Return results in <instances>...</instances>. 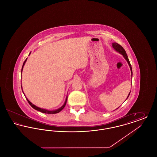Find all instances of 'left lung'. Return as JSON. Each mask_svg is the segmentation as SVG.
Wrapping results in <instances>:
<instances>
[{
	"instance_id": "8db88e82",
	"label": "left lung",
	"mask_w": 157,
	"mask_h": 157,
	"mask_svg": "<svg viewBox=\"0 0 157 157\" xmlns=\"http://www.w3.org/2000/svg\"><path fill=\"white\" fill-rule=\"evenodd\" d=\"M112 47H113V48L117 52H118L121 53V55H122L124 57V58L127 60V62H128V65H129V67H130L131 72V76H132V67H131L130 62H129V59H128V56H127V53H126V52H125V49L122 48V46H121L120 44H117V43H115V42L112 43ZM130 92H131V91H130ZM130 92L129 93L128 96L127 98L129 97V95H130Z\"/></svg>"
}]
</instances>
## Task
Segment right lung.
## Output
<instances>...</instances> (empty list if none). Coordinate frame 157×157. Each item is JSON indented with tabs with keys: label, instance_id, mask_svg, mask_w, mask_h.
Instances as JSON below:
<instances>
[{
	"label": "right lung",
	"instance_id": "add662e5",
	"mask_svg": "<svg viewBox=\"0 0 157 157\" xmlns=\"http://www.w3.org/2000/svg\"><path fill=\"white\" fill-rule=\"evenodd\" d=\"M30 53H29V55H30ZM27 60V58L26 59V60H25V62H23V64L22 67V71H21V72H22L23 68V66L25 65V62H26V61ZM21 88H22V85H21ZM24 94V93H23ZM25 95V94H24ZM67 98H66V100H65V103H64V104L60 108H58V109H56V110H53V111H49V110H47V109H43V108H39V107H37L36 106H35V105L32 104L31 102H30V101L28 99V98H26V99H27V101H28V102H29V104H30V106L33 108V109H36V110H37V111H40V112H42V113H49V114H54V113H59V112H60L63 108H64V107L65 106V105H66V104H67Z\"/></svg>",
	"mask_w": 157,
	"mask_h": 157
}]
</instances>
